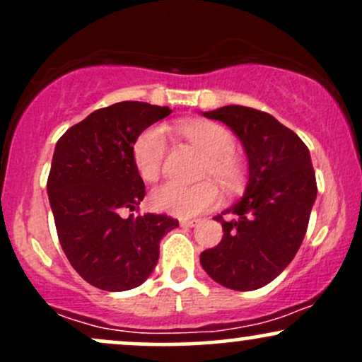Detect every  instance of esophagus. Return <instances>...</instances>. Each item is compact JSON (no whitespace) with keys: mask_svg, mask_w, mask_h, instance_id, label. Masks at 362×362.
<instances>
[{"mask_svg":"<svg viewBox=\"0 0 362 362\" xmlns=\"http://www.w3.org/2000/svg\"><path fill=\"white\" fill-rule=\"evenodd\" d=\"M180 224H182V226H185V228H194V226H197L199 221H197V219H182Z\"/></svg>","mask_w":362,"mask_h":362,"instance_id":"1","label":"esophagus"}]
</instances>
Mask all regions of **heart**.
<instances>
[{"mask_svg":"<svg viewBox=\"0 0 362 362\" xmlns=\"http://www.w3.org/2000/svg\"><path fill=\"white\" fill-rule=\"evenodd\" d=\"M182 136L204 153L201 175L213 177L224 189H233L243 177L240 158L233 153L235 139L226 127L207 120L187 122L178 126ZM167 155V138L160 127L143 131L132 146V160L139 177L155 182L161 175ZM219 192L213 182H199L194 185H182L175 182L160 185L151 192V204L161 213L178 218H190L218 204Z\"/></svg>","mask_w":362,"mask_h":362,"instance_id":"obj_1","label":"heart"}]
</instances>
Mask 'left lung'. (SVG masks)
I'll return each mask as SVG.
<instances>
[{
	"label": "left lung",
	"instance_id": "1",
	"mask_svg": "<svg viewBox=\"0 0 362 362\" xmlns=\"http://www.w3.org/2000/svg\"><path fill=\"white\" fill-rule=\"evenodd\" d=\"M204 117L238 136L250 173L243 197L214 218L224 233L218 247L201 253L202 269L224 288L259 289L288 267L306 235L317 199L310 151L267 112L226 105Z\"/></svg>",
	"mask_w": 362,
	"mask_h": 362
}]
</instances>
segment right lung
Wrapping results in <instances>:
<instances>
[{"mask_svg":"<svg viewBox=\"0 0 362 362\" xmlns=\"http://www.w3.org/2000/svg\"><path fill=\"white\" fill-rule=\"evenodd\" d=\"M172 114L168 107L119 102L91 112L57 141L47 194L57 238L69 264L103 291L143 284L160 257V240L178 226L167 214H129L144 199L132 160L144 129Z\"/></svg>","mask_w":362,"mask_h":362,"instance_id":"add662e5","label":"right lung"}]
</instances>
